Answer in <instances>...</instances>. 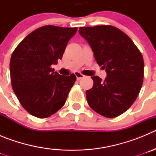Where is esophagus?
<instances>
[{"instance_id": "34e87169", "label": "esophagus", "mask_w": 156, "mask_h": 156, "mask_svg": "<svg viewBox=\"0 0 156 156\" xmlns=\"http://www.w3.org/2000/svg\"><path fill=\"white\" fill-rule=\"evenodd\" d=\"M75 76H76L77 80H80L82 79L83 77L84 76L83 75L82 73H79V72H76V73H75Z\"/></svg>"}]
</instances>
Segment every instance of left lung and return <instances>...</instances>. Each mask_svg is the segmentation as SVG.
<instances>
[{"label": "left lung", "instance_id": "1", "mask_svg": "<svg viewBox=\"0 0 156 156\" xmlns=\"http://www.w3.org/2000/svg\"><path fill=\"white\" fill-rule=\"evenodd\" d=\"M98 64L105 69L104 80L91 76L94 86L86 91L90 108L107 118L121 115L138 96L144 78V60L132 40L116 27H80Z\"/></svg>", "mask_w": 156, "mask_h": 156}]
</instances>
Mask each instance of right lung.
<instances>
[{
    "label": "right lung",
    "instance_id": "add662e5",
    "mask_svg": "<svg viewBox=\"0 0 156 156\" xmlns=\"http://www.w3.org/2000/svg\"><path fill=\"white\" fill-rule=\"evenodd\" d=\"M76 27L44 26L25 37L10 60L12 86L20 104L37 118H47L64 105L76 77L51 68L62 59Z\"/></svg>",
    "mask_w": 156,
    "mask_h": 156
}]
</instances>
